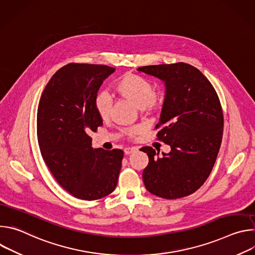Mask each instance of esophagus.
I'll return each mask as SVG.
<instances>
[{
  "mask_svg": "<svg viewBox=\"0 0 255 255\" xmlns=\"http://www.w3.org/2000/svg\"><path fill=\"white\" fill-rule=\"evenodd\" d=\"M136 150H137L136 147H126L124 149V152H125V154H131V153H133Z\"/></svg>",
  "mask_w": 255,
  "mask_h": 255,
  "instance_id": "esophagus-1",
  "label": "esophagus"
}]
</instances>
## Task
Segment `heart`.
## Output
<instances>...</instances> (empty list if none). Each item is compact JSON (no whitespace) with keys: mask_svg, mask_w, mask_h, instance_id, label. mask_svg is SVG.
I'll list each match as a JSON object with an SVG mask.
<instances>
[{"mask_svg":"<svg viewBox=\"0 0 255 255\" xmlns=\"http://www.w3.org/2000/svg\"><path fill=\"white\" fill-rule=\"evenodd\" d=\"M116 93L127 100L133 102L142 113L156 112L163 107L166 97L162 90H154L152 83L133 72L121 76L115 83ZM94 107L102 120L111 117L113 110V99L105 91H100L94 98ZM142 131L139 126L128 127L122 130L127 137H134Z\"/></svg>","mask_w":255,"mask_h":255,"instance_id":"obj_1","label":"heart"}]
</instances>
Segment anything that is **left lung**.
<instances>
[{
  "mask_svg": "<svg viewBox=\"0 0 255 255\" xmlns=\"http://www.w3.org/2000/svg\"><path fill=\"white\" fill-rule=\"evenodd\" d=\"M165 83L157 139L169 145L168 153L141 148L148 155L142 177L147 191L163 199L187 197L210 175L223 136L222 106L214 87L195 66L177 62L138 67Z\"/></svg>",
  "mask_w": 255,
  "mask_h": 255,
  "instance_id": "obj_1",
  "label": "left lung"
}]
</instances>
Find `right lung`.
I'll return each instance as SVG.
<instances>
[{
  "label": "right lung",
  "instance_id": "right-lung-1",
  "mask_svg": "<svg viewBox=\"0 0 255 255\" xmlns=\"http://www.w3.org/2000/svg\"><path fill=\"white\" fill-rule=\"evenodd\" d=\"M115 71L103 64L68 63L46 85L37 110V139L44 162L71 196L95 201L116 188L124 152L93 149L92 132L103 125L94 98Z\"/></svg>",
  "mask_w": 255,
  "mask_h": 255
}]
</instances>
